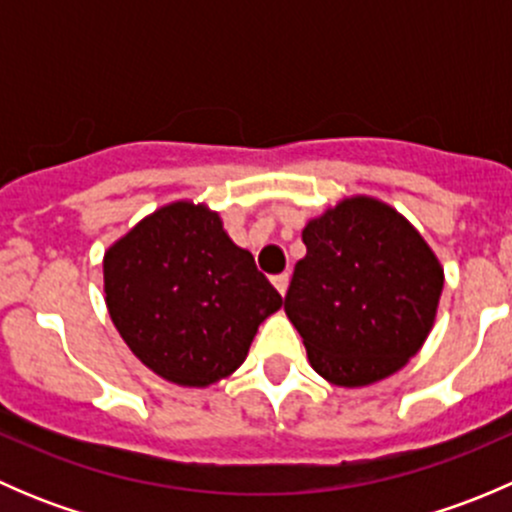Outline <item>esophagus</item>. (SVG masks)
Listing matches in <instances>:
<instances>
[{
  "instance_id": "esophagus-1",
  "label": "esophagus",
  "mask_w": 512,
  "mask_h": 512,
  "mask_svg": "<svg viewBox=\"0 0 512 512\" xmlns=\"http://www.w3.org/2000/svg\"><path fill=\"white\" fill-rule=\"evenodd\" d=\"M272 285L277 287V292L285 294V292H287V287H289V275H287V272H282V275H275V277H272Z\"/></svg>"
}]
</instances>
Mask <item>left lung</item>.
<instances>
[{"instance_id":"obj_1","label":"left lung","mask_w":512,"mask_h":512,"mask_svg":"<svg viewBox=\"0 0 512 512\" xmlns=\"http://www.w3.org/2000/svg\"><path fill=\"white\" fill-rule=\"evenodd\" d=\"M307 255L285 294L312 369L337 386L399 371L426 342L443 270L421 235L389 205L349 198L302 232Z\"/></svg>"}]
</instances>
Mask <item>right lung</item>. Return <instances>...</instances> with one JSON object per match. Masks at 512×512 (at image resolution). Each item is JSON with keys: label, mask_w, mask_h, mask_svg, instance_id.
Masks as SVG:
<instances>
[{"label": "right lung", "mask_w": 512, "mask_h": 512, "mask_svg": "<svg viewBox=\"0 0 512 512\" xmlns=\"http://www.w3.org/2000/svg\"><path fill=\"white\" fill-rule=\"evenodd\" d=\"M108 314L131 352L163 379L208 386L245 361L282 297L218 213L173 203L103 257Z\"/></svg>", "instance_id": "add662e5"}]
</instances>
